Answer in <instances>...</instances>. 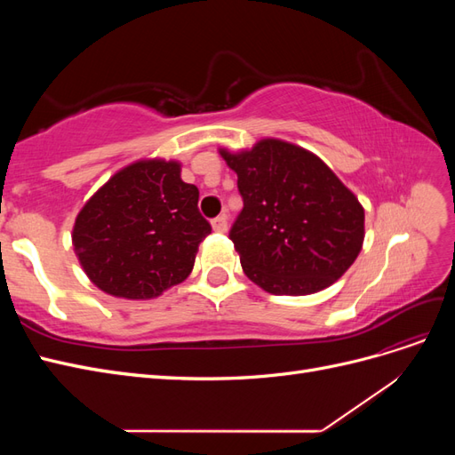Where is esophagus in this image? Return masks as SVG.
I'll return each instance as SVG.
<instances>
[{"label":"esophagus","mask_w":455,"mask_h":455,"mask_svg":"<svg viewBox=\"0 0 455 455\" xmlns=\"http://www.w3.org/2000/svg\"><path fill=\"white\" fill-rule=\"evenodd\" d=\"M212 229L214 231H220V233H224L226 229H228V218L222 214V216H216L214 220H212Z\"/></svg>","instance_id":"1"}]
</instances>
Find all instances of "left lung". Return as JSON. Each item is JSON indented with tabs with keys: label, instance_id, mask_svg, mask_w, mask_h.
I'll use <instances>...</instances> for the list:
<instances>
[{
	"label": "left lung",
	"instance_id": "left-lung-1",
	"mask_svg": "<svg viewBox=\"0 0 455 455\" xmlns=\"http://www.w3.org/2000/svg\"><path fill=\"white\" fill-rule=\"evenodd\" d=\"M243 211L229 239L246 277L277 296L319 292L346 273L364 241V209L311 151L277 139L231 154Z\"/></svg>",
	"mask_w": 455,
	"mask_h": 455
}]
</instances>
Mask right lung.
<instances>
[{
    "instance_id": "right-lung-1",
    "label": "right lung",
    "mask_w": 455,
    "mask_h": 455,
    "mask_svg": "<svg viewBox=\"0 0 455 455\" xmlns=\"http://www.w3.org/2000/svg\"><path fill=\"white\" fill-rule=\"evenodd\" d=\"M199 189L180 178V163L142 159L116 172L76 218L74 251L102 292L157 298L194 269L212 231L199 212Z\"/></svg>"
}]
</instances>
